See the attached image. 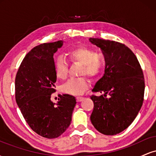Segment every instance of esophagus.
I'll return each instance as SVG.
<instances>
[{
    "instance_id": "1",
    "label": "esophagus",
    "mask_w": 156,
    "mask_h": 156,
    "mask_svg": "<svg viewBox=\"0 0 156 156\" xmlns=\"http://www.w3.org/2000/svg\"><path fill=\"white\" fill-rule=\"evenodd\" d=\"M76 99H77V101H78V102H80V101H83V97H77Z\"/></svg>"
}]
</instances>
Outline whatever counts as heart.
Segmentation results:
<instances>
[{
  "mask_svg": "<svg viewBox=\"0 0 156 156\" xmlns=\"http://www.w3.org/2000/svg\"><path fill=\"white\" fill-rule=\"evenodd\" d=\"M69 58L73 62L82 64L80 74H87L92 78L101 75L105 67V55L101 52H94L88 48H75L68 53ZM55 72L57 78L64 79L68 74V64L65 58L59 57L55 62ZM89 80L85 77L71 78L62 86V91L73 95H79L88 89Z\"/></svg>",
  "mask_w": 156,
  "mask_h": 156,
  "instance_id": "heart-1",
  "label": "heart"
}]
</instances>
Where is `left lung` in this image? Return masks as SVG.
I'll return each mask as SVG.
<instances>
[{
    "label": "left lung",
    "instance_id": "1",
    "mask_svg": "<svg viewBox=\"0 0 156 156\" xmlns=\"http://www.w3.org/2000/svg\"><path fill=\"white\" fill-rule=\"evenodd\" d=\"M105 58V73L92 92L94 109L90 119L100 133L116 135L133 122L144 101V78L136 56L124 44L115 41L89 38Z\"/></svg>",
    "mask_w": 156,
    "mask_h": 156
}]
</instances>
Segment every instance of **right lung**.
I'll list each match as a JSON object with an SVG mask.
<instances>
[{"label":"right lung","instance_id":"1","mask_svg":"<svg viewBox=\"0 0 156 156\" xmlns=\"http://www.w3.org/2000/svg\"><path fill=\"white\" fill-rule=\"evenodd\" d=\"M64 41L34 48L23 58L15 78V99L26 122L34 131L48 139L58 137L67 129L76 104L74 96L63 94L51 101L57 76L53 55Z\"/></svg>","mask_w":156,"mask_h":156}]
</instances>
